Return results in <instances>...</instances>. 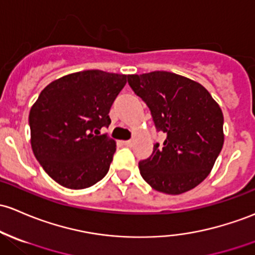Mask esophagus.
<instances>
[{
	"instance_id": "34e87169",
	"label": "esophagus",
	"mask_w": 255,
	"mask_h": 255,
	"mask_svg": "<svg viewBox=\"0 0 255 255\" xmlns=\"http://www.w3.org/2000/svg\"><path fill=\"white\" fill-rule=\"evenodd\" d=\"M123 144H124V146H127V147H131V146H132V141H131V139H128V141H123Z\"/></svg>"
}]
</instances>
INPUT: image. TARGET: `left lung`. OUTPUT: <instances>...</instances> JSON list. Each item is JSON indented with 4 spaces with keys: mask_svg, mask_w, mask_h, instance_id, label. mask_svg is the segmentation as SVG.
<instances>
[{
    "mask_svg": "<svg viewBox=\"0 0 255 255\" xmlns=\"http://www.w3.org/2000/svg\"><path fill=\"white\" fill-rule=\"evenodd\" d=\"M128 83L149 108L158 132L166 135L138 163L141 176L166 194L192 190L209 175L223 148L220 107L201 84L174 73L135 74Z\"/></svg>",
    "mask_w": 255,
    "mask_h": 255,
    "instance_id": "left-lung-1",
    "label": "left lung"
}]
</instances>
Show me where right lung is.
<instances>
[{
	"instance_id": "right-lung-1",
	"label": "right lung",
	"mask_w": 255,
	"mask_h": 255,
	"mask_svg": "<svg viewBox=\"0 0 255 255\" xmlns=\"http://www.w3.org/2000/svg\"><path fill=\"white\" fill-rule=\"evenodd\" d=\"M127 75L85 70L52 81L30 109L31 147L43 170L59 185L83 190L109 170L116 141L101 128L127 84Z\"/></svg>"
}]
</instances>
